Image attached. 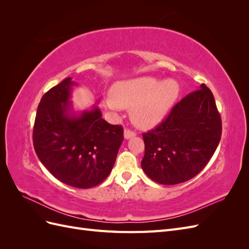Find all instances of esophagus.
<instances>
[{
    "instance_id": "esophagus-1",
    "label": "esophagus",
    "mask_w": 249,
    "mask_h": 249,
    "mask_svg": "<svg viewBox=\"0 0 249 249\" xmlns=\"http://www.w3.org/2000/svg\"><path fill=\"white\" fill-rule=\"evenodd\" d=\"M134 136H136V133H135L134 131H131L129 129H125L124 130V138L125 139H130V138H132Z\"/></svg>"
}]
</instances>
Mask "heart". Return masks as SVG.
<instances>
[{"mask_svg":"<svg viewBox=\"0 0 249 249\" xmlns=\"http://www.w3.org/2000/svg\"><path fill=\"white\" fill-rule=\"evenodd\" d=\"M179 94L176 80L160 81L155 77H139L115 83L106 106L113 111L132 108V120L141 127L160 124L168 114Z\"/></svg>","mask_w":249,"mask_h":249,"instance_id":"1","label":"heart"}]
</instances>
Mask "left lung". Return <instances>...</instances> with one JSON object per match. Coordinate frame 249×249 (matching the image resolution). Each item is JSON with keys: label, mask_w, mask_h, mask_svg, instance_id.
<instances>
[{"label": "left lung", "mask_w": 249, "mask_h": 249, "mask_svg": "<svg viewBox=\"0 0 249 249\" xmlns=\"http://www.w3.org/2000/svg\"><path fill=\"white\" fill-rule=\"evenodd\" d=\"M221 117L213 93L201 84L173 107L156 129L142 134L141 167L162 185H177L205 168L221 138Z\"/></svg>", "instance_id": "8db88e82"}]
</instances>
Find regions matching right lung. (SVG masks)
<instances>
[{"label": "right lung", "instance_id": "1", "mask_svg": "<svg viewBox=\"0 0 249 249\" xmlns=\"http://www.w3.org/2000/svg\"><path fill=\"white\" fill-rule=\"evenodd\" d=\"M76 85L71 78H66L41 97L33 144L43 166L57 179L88 189L110 175L124 140V129L104 120L95 105L76 114L70 101Z\"/></svg>", "mask_w": 249, "mask_h": 249}]
</instances>
